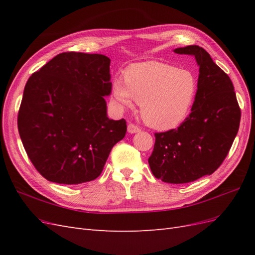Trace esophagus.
<instances>
[{
	"instance_id": "34e87169",
	"label": "esophagus",
	"mask_w": 255,
	"mask_h": 255,
	"mask_svg": "<svg viewBox=\"0 0 255 255\" xmlns=\"http://www.w3.org/2000/svg\"><path fill=\"white\" fill-rule=\"evenodd\" d=\"M128 132L130 133V134L138 133V132H140V128H138L137 126H135L134 123H128Z\"/></svg>"
}]
</instances>
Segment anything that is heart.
Returning a JSON list of instances; mask_svg holds the SVG:
<instances>
[{"label": "heart", "mask_w": 255, "mask_h": 255, "mask_svg": "<svg viewBox=\"0 0 255 255\" xmlns=\"http://www.w3.org/2000/svg\"><path fill=\"white\" fill-rule=\"evenodd\" d=\"M198 80L195 74L160 61L129 67L112 83V97L119 110L140 104L142 120L156 129H170L186 119L195 102Z\"/></svg>", "instance_id": "heart-1"}]
</instances>
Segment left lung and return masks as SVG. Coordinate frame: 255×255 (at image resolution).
Masks as SVG:
<instances>
[{"label": "left lung", "mask_w": 255, "mask_h": 255, "mask_svg": "<svg viewBox=\"0 0 255 255\" xmlns=\"http://www.w3.org/2000/svg\"><path fill=\"white\" fill-rule=\"evenodd\" d=\"M174 52L196 57L200 67L197 96L179 128L154 134L149 165L156 179L184 184L220 167L237 135L241 109L232 81L203 48L187 45Z\"/></svg>", "instance_id": "left-lung-1"}]
</instances>
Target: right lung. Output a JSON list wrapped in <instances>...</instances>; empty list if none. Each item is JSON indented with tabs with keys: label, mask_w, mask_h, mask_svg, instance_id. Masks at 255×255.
Returning a JSON list of instances; mask_svg holds the SVG:
<instances>
[{
	"label": "right lung",
	"mask_w": 255,
	"mask_h": 255,
	"mask_svg": "<svg viewBox=\"0 0 255 255\" xmlns=\"http://www.w3.org/2000/svg\"><path fill=\"white\" fill-rule=\"evenodd\" d=\"M111 59L101 54L60 53L26 82L18 113L25 152L44 179L89 182L101 174L127 121L106 115Z\"/></svg>",
	"instance_id": "add662e5"
}]
</instances>
